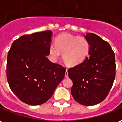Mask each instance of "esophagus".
<instances>
[{"label":"esophagus","instance_id":"esophagus-1","mask_svg":"<svg viewBox=\"0 0 122 122\" xmlns=\"http://www.w3.org/2000/svg\"><path fill=\"white\" fill-rule=\"evenodd\" d=\"M65 76H66V78H67V77H68V70H67V69H66V72H65Z\"/></svg>","mask_w":122,"mask_h":122}]
</instances>
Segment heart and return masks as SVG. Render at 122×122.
I'll use <instances>...</instances> for the list:
<instances>
[{
  "label": "heart",
  "instance_id": "obj_1",
  "mask_svg": "<svg viewBox=\"0 0 122 122\" xmlns=\"http://www.w3.org/2000/svg\"><path fill=\"white\" fill-rule=\"evenodd\" d=\"M90 45L84 37L63 34L57 37L55 44L49 46L50 57L56 61L62 53L64 62L69 66H76L84 62L88 56Z\"/></svg>",
  "mask_w": 122,
  "mask_h": 122
}]
</instances>
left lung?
<instances>
[{"label": "left lung", "mask_w": 122, "mask_h": 122, "mask_svg": "<svg viewBox=\"0 0 122 122\" xmlns=\"http://www.w3.org/2000/svg\"><path fill=\"white\" fill-rule=\"evenodd\" d=\"M90 49L89 57L68 70L73 82L71 94L77 102L94 106L102 102L112 87L116 76L115 54L110 45L100 36L87 33Z\"/></svg>", "instance_id": "obj_1"}]
</instances>
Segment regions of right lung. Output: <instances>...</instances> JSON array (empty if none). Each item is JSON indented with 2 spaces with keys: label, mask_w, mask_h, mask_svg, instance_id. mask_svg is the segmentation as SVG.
<instances>
[{
  "label": "right lung",
  "mask_w": 122,
  "mask_h": 122,
  "mask_svg": "<svg viewBox=\"0 0 122 122\" xmlns=\"http://www.w3.org/2000/svg\"><path fill=\"white\" fill-rule=\"evenodd\" d=\"M50 30L24 35L14 41L7 56L6 76L9 86L27 104L38 106L52 96L64 78L66 69L50 62Z\"/></svg>",
  "instance_id": "obj_1"
}]
</instances>
